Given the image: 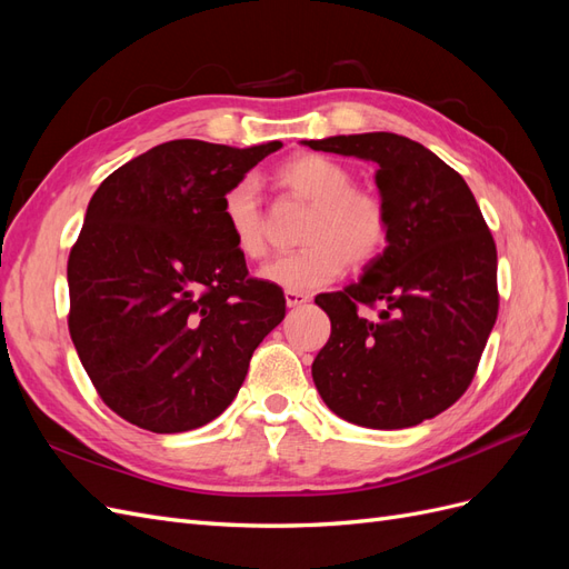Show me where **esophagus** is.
I'll use <instances>...</instances> for the list:
<instances>
[{"mask_svg": "<svg viewBox=\"0 0 569 569\" xmlns=\"http://www.w3.org/2000/svg\"><path fill=\"white\" fill-rule=\"evenodd\" d=\"M284 301H287V308H301L311 301V297L303 295V291H284Z\"/></svg>", "mask_w": 569, "mask_h": 569, "instance_id": "esophagus-1", "label": "esophagus"}]
</instances>
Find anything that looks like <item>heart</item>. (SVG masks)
<instances>
[{"mask_svg": "<svg viewBox=\"0 0 569 569\" xmlns=\"http://www.w3.org/2000/svg\"><path fill=\"white\" fill-rule=\"evenodd\" d=\"M280 182L313 203L297 253L278 256L258 268V278L287 291H316L337 280L347 261L368 266L387 247L389 216L385 203L353 187V176L339 161L320 153H301L287 161ZM222 222L237 251L247 258L266 253L261 189L256 180L234 182L220 203Z\"/></svg>", "mask_w": 569, "mask_h": 569, "instance_id": "obj_1", "label": "heart"}]
</instances>
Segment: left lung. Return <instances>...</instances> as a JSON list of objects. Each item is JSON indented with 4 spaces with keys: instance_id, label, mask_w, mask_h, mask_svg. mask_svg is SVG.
I'll return each mask as SVG.
<instances>
[{
    "instance_id": "obj_1",
    "label": "left lung",
    "mask_w": 569,
    "mask_h": 569,
    "mask_svg": "<svg viewBox=\"0 0 569 569\" xmlns=\"http://www.w3.org/2000/svg\"><path fill=\"white\" fill-rule=\"evenodd\" d=\"M301 144L372 161L389 216L387 247L360 280L316 297L332 322L311 368L316 389L347 422L420 425L460 399L487 347L498 313L493 237L468 182L408 137L363 132ZM360 302L383 311L363 319Z\"/></svg>"
}]
</instances>
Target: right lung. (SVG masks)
<instances>
[{"mask_svg": "<svg viewBox=\"0 0 569 569\" xmlns=\"http://www.w3.org/2000/svg\"><path fill=\"white\" fill-rule=\"evenodd\" d=\"M280 147L173 140L92 194L68 258V330L123 420L157 435L209 425L282 322V289L247 278L220 213L228 189Z\"/></svg>", "mask_w": 569, "mask_h": 569, "instance_id": "obj_1", "label": "right lung"}]
</instances>
